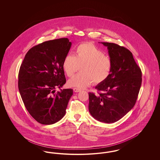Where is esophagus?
I'll use <instances>...</instances> for the list:
<instances>
[{
    "label": "esophagus",
    "instance_id": "34e87169",
    "mask_svg": "<svg viewBox=\"0 0 160 160\" xmlns=\"http://www.w3.org/2000/svg\"><path fill=\"white\" fill-rule=\"evenodd\" d=\"M73 91H74V92H79L81 91V89H79V88H74L73 89Z\"/></svg>",
    "mask_w": 160,
    "mask_h": 160
}]
</instances>
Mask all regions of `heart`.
I'll return each instance as SVG.
<instances>
[{"mask_svg": "<svg viewBox=\"0 0 160 160\" xmlns=\"http://www.w3.org/2000/svg\"><path fill=\"white\" fill-rule=\"evenodd\" d=\"M80 68V72L68 81L71 87L84 88L93 82L102 83L110 76L112 61L104 52L92 42L77 46L75 56L67 54L63 59L62 68L67 76L72 77Z\"/></svg>", "mask_w": 160, "mask_h": 160, "instance_id": "obj_1", "label": "heart"}]
</instances>
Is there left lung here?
Instances as JSON below:
<instances>
[{"label":"left lung","mask_w":160,"mask_h":160,"mask_svg":"<svg viewBox=\"0 0 160 160\" xmlns=\"http://www.w3.org/2000/svg\"><path fill=\"white\" fill-rule=\"evenodd\" d=\"M101 43L107 47L112 69L106 80L95 87L98 94L89 93V110L97 121L110 123L121 119L135 105L142 71L129 50L114 43Z\"/></svg>","instance_id":"left-lung-1"}]
</instances>
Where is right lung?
<instances>
[{
	"label": "right lung",
	"mask_w": 160,
	"mask_h": 160,
	"mask_svg": "<svg viewBox=\"0 0 160 160\" xmlns=\"http://www.w3.org/2000/svg\"><path fill=\"white\" fill-rule=\"evenodd\" d=\"M71 42L68 38L50 40L28 52L18 72V89L29 114L43 125L58 122L65 116L72 89H61L66 83L62 63Z\"/></svg>",
	"instance_id": "right-lung-1"
}]
</instances>
